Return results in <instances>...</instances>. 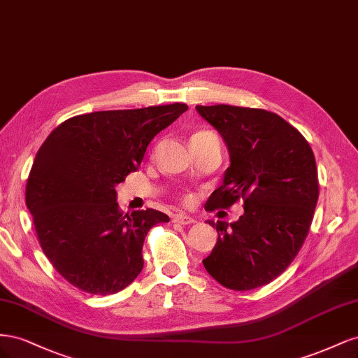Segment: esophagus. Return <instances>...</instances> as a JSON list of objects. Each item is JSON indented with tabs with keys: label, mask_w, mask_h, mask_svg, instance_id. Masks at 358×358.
Returning a JSON list of instances; mask_svg holds the SVG:
<instances>
[{
	"label": "esophagus",
	"mask_w": 358,
	"mask_h": 358,
	"mask_svg": "<svg viewBox=\"0 0 358 358\" xmlns=\"http://www.w3.org/2000/svg\"><path fill=\"white\" fill-rule=\"evenodd\" d=\"M173 222H178V224H182V225H189V224H194L197 221L187 213H176L175 216H173Z\"/></svg>",
	"instance_id": "esophagus-1"
}]
</instances>
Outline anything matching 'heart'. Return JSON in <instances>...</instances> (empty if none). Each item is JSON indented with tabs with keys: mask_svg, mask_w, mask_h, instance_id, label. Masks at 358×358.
<instances>
[{
	"mask_svg": "<svg viewBox=\"0 0 358 358\" xmlns=\"http://www.w3.org/2000/svg\"><path fill=\"white\" fill-rule=\"evenodd\" d=\"M203 133H204V131H203Z\"/></svg>",
	"mask_w": 358,
	"mask_h": 358,
	"instance_id": "obj_1",
	"label": "heart"
}]
</instances>
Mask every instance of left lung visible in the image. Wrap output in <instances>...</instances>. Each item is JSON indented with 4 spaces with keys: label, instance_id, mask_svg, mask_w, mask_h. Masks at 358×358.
Segmentation results:
<instances>
[{
    "label": "left lung",
    "instance_id": "obj_1",
    "mask_svg": "<svg viewBox=\"0 0 358 358\" xmlns=\"http://www.w3.org/2000/svg\"><path fill=\"white\" fill-rule=\"evenodd\" d=\"M229 148L230 167L206 210L243 201L236 222L208 221L218 241L203 264L230 289L272 282L309 233L318 201V171L308 140L276 113L227 104L196 106Z\"/></svg>",
    "mask_w": 358,
    "mask_h": 358
}]
</instances>
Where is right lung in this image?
Here are the masks:
<instances>
[{"label": "right lung", "mask_w": 358, "mask_h": 358, "mask_svg": "<svg viewBox=\"0 0 358 358\" xmlns=\"http://www.w3.org/2000/svg\"><path fill=\"white\" fill-rule=\"evenodd\" d=\"M188 110L183 103L73 116L41 145L25 189L43 252L57 272L90 294L124 289L143 268V242L159 210L124 213L117 183L136 171L161 129Z\"/></svg>", "instance_id": "right-lung-1"}]
</instances>
